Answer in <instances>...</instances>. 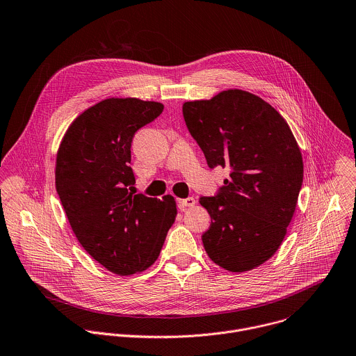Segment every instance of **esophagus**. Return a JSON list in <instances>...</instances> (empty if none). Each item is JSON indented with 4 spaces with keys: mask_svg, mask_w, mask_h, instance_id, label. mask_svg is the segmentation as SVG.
Segmentation results:
<instances>
[{
    "mask_svg": "<svg viewBox=\"0 0 356 356\" xmlns=\"http://www.w3.org/2000/svg\"><path fill=\"white\" fill-rule=\"evenodd\" d=\"M178 204H179V209L184 211V210H186V207H193V206L196 204V200H195V197L179 199V200H178Z\"/></svg>",
    "mask_w": 356,
    "mask_h": 356,
    "instance_id": "34e87169",
    "label": "esophagus"
}]
</instances>
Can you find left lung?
Segmentation results:
<instances>
[{
	"label": "left lung",
	"mask_w": 356,
	"mask_h": 356,
	"mask_svg": "<svg viewBox=\"0 0 356 356\" xmlns=\"http://www.w3.org/2000/svg\"><path fill=\"white\" fill-rule=\"evenodd\" d=\"M185 122L210 168L229 167L214 197H200L211 225L202 240L213 262L251 270L280 247L302 185L300 146L283 116L237 88L182 105Z\"/></svg>",
	"instance_id": "obj_1"
}]
</instances>
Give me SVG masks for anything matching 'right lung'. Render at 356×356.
Segmentation results:
<instances>
[{
	"mask_svg": "<svg viewBox=\"0 0 356 356\" xmlns=\"http://www.w3.org/2000/svg\"><path fill=\"white\" fill-rule=\"evenodd\" d=\"M164 105L138 98H106L72 121L55 165V186L69 224L84 250L108 270L128 276L159 258L177 217L171 195H134V134L161 115Z\"/></svg>",
	"mask_w": 356,
	"mask_h": 356,
	"instance_id": "right-lung-1",
	"label": "right lung"
}]
</instances>
